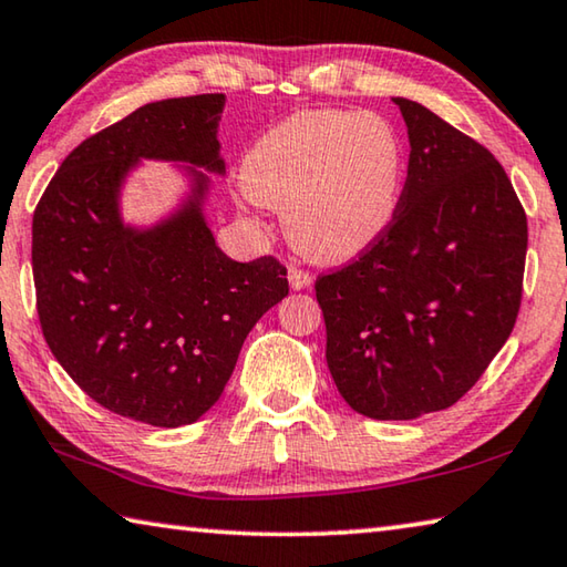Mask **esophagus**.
Masks as SVG:
<instances>
[{
	"label": "esophagus",
	"mask_w": 567,
	"mask_h": 567,
	"mask_svg": "<svg viewBox=\"0 0 567 567\" xmlns=\"http://www.w3.org/2000/svg\"><path fill=\"white\" fill-rule=\"evenodd\" d=\"M287 280H290L292 290H307V287L312 285V275L300 270V267H290V272H287Z\"/></svg>",
	"instance_id": "1"
}]
</instances>
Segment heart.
Instances as JSON below:
<instances>
[{
	"label": "heart",
	"mask_w": 567,
	"mask_h": 567,
	"mask_svg": "<svg viewBox=\"0 0 567 567\" xmlns=\"http://www.w3.org/2000/svg\"><path fill=\"white\" fill-rule=\"evenodd\" d=\"M239 179L257 205L285 215L302 255L342 262L395 219L402 145L372 112H297L249 147Z\"/></svg>",
	"instance_id": "obj_1"
}]
</instances>
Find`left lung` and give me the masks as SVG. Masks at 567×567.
<instances>
[{
  "label": "left lung",
  "instance_id": "8db88e82",
  "mask_svg": "<svg viewBox=\"0 0 567 567\" xmlns=\"http://www.w3.org/2000/svg\"><path fill=\"white\" fill-rule=\"evenodd\" d=\"M392 102L410 140L395 219L315 292L344 402L372 420H415L455 405L511 338L527 219L491 152L422 104Z\"/></svg>",
  "mask_w": 567,
  "mask_h": 567
}]
</instances>
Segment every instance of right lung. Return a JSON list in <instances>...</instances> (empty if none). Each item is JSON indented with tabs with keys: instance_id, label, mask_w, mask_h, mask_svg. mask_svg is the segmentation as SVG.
<instances>
[{
	"instance_id": "add662e5",
	"label": "right lung",
	"mask_w": 567,
	"mask_h": 567,
	"mask_svg": "<svg viewBox=\"0 0 567 567\" xmlns=\"http://www.w3.org/2000/svg\"><path fill=\"white\" fill-rule=\"evenodd\" d=\"M223 110L225 94L134 110L66 155L32 219L37 312L56 362L102 408L155 427L215 405L249 330L287 295L275 257L235 262L207 225ZM142 158L175 161L188 179L183 203L145 228L121 217Z\"/></svg>"
}]
</instances>
